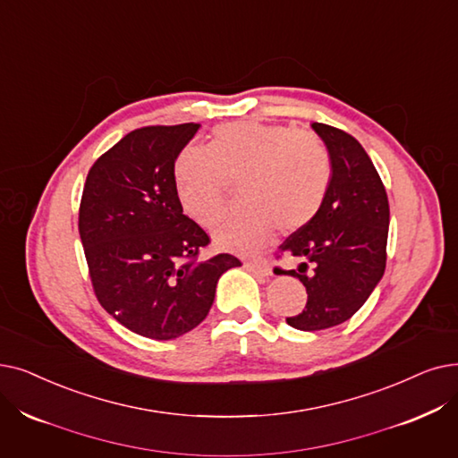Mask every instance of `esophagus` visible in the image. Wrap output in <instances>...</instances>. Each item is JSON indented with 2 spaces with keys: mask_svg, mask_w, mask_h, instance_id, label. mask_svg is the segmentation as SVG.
Returning a JSON list of instances; mask_svg holds the SVG:
<instances>
[{
  "mask_svg": "<svg viewBox=\"0 0 458 458\" xmlns=\"http://www.w3.org/2000/svg\"><path fill=\"white\" fill-rule=\"evenodd\" d=\"M245 267L249 271H252L254 275H258V276H269L271 275L269 264L266 260H262V258H256V260H247Z\"/></svg>",
  "mask_w": 458,
  "mask_h": 458,
  "instance_id": "obj_1",
  "label": "esophagus"
}]
</instances>
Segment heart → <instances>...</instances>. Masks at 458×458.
<instances>
[{
  "label": "heart",
  "instance_id": "b5f03b06",
  "mask_svg": "<svg viewBox=\"0 0 458 458\" xmlns=\"http://www.w3.org/2000/svg\"><path fill=\"white\" fill-rule=\"evenodd\" d=\"M331 182V153L320 138L278 123L218 125L206 151L185 148L174 163L177 198L202 226L218 223L235 183L245 200L216 230V242L240 252L262 247L275 228L293 233L309 226Z\"/></svg>",
  "mask_w": 458,
  "mask_h": 458
}]
</instances>
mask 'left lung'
<instances>
[{
    "label": "left lung",
    "mask_w": 458,
    "mask_h": 458,
    "mask_svg": "<svg viewBox=\"0 0 458 458\" xmlns=\"http://www.w3.org/2000/svg\"><path fill=\"white\" fill-rule=\"evenodd\" d=\"M312 129L331 153V189L314 221L278 247V256H293L300 266L275 267L307 288L305 309L286 318L301 331L339 326L363 307L384 276L389 232L387 192L363 146L331 125Z\"/></svg>",
    "instance_id": "8db88e82"
}]
</instances>
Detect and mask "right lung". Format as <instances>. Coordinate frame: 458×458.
<instances>
[{"mask_svg":"<svg viewBox=\"0 0 458 458\" xmlns=\"http://www.w3.org/2000/svg\"><path fill=\"white\" fill-rule=\"evenodd\" d=\"M198 123L125 134L89 168L78 232L93 292L136 335L170 341L208 316L218 278L242 266L232 254L202 260L209 235L183 215L174 185L177 155Z\"/></svg>","mask_w":458,"mask_h":458,"instance_id":"right-lung-1","label":"right lung"}]
</instances>
